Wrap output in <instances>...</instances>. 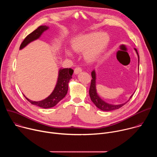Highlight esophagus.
Returning a JSON list of instances; mask_svg holds the SVG:
<instances>
[{"label": "esophagus", "mask_w": 157, "mask_h": 157, "mask_svg": "<svg viewBox=\"0 0 157 157\" xmlns=\"http://www.w3.org/2000/svg\"><path fill=\"white\" fill-rule=\"evenodd\" d=\"M81 71H82L81 68H79V67H77V68H76L75 69L74 73H75V75H78V74L80 73Z\"/></svg>", "instance_id": "obj_1"}]
</instances>
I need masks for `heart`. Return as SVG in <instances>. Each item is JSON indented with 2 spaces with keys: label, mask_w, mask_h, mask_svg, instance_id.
Here are the masks:
<instances>
[{
  "label": "heart",
  "mask_w": 157,
  "mask_h": 157,
  "mask_svg": "<svg viewBox=\"0 0 157 157\" xmlns=\"http://www.w3.org/2000/svg\"><path fill=\"white\" fill-rule=\"evenodd\" d=\"M110 42L109 35L105 32H94L78 35L71 42V48L74 53H82L87 63H93L99 59L107 50ZM67 58L73 57L72 52L66 50Z\"/></svg>",
  "instance_id": "heart-1"
}]
</instances>
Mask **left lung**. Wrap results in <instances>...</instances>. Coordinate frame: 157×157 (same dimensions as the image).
<instances>
[{
  "instance_id": "left-lung-1",
  "label": "left lung",
  "mask_w": 157,
  "mask_h": 157,
  "mask_svg": "<svg viewBox=\"0 0 157 157\" xmlns=\"http://www.w3.org/2000/svg\"><path fill=\"white\" fill-rule=\"evenodd\" d=\"M134 50L136 51L137 56H138V62H139V53L137 52V50L136 48H134ZM91 76H92V79H91V86H90V88H89V96H90L91 99L92 101V102L95 104V105L99 109H101V110L103 111H111V110H114L117 109L121 108V107H122L124 105H125L129 100L130 99L132 98V96H133L131 95V96L130 97L129 99L126 101L124 103L122 104H110L108 103L107 102H105V101H104L103 99H102L100 96H99L98 92H97V89H96V71L95 70H94L93 71H92L91 72Z\"/></svg>"
}]
</instances>
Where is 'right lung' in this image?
Returning a JSON list of instances; mask_svg holds the SVG:
<instances>
[{"instance_id": "obj_1", "label": "right lung", "mask_w": 157, "mask_h": 157, "mask_svg": "<svg viewBox=\"0 0 157 157\" xmlns=\"http://www.w3.org/2000/svg\"><path fill=\"white\" fill-rule=\"evenodd\" d=\"M49 29L48 26L42 25L38 27L35 30L26 36L20 47V50L23 49L28 44L38 39L44 32ZM73 70L71 68H60L58 71V76L56 86L51 94L43 100L40 101H33L24 96L32 104L37 105L41 108L48 109L55 106L61 100H62L67 94L68 90V83L72 78Z\"/></svg>"}]
</instances>
